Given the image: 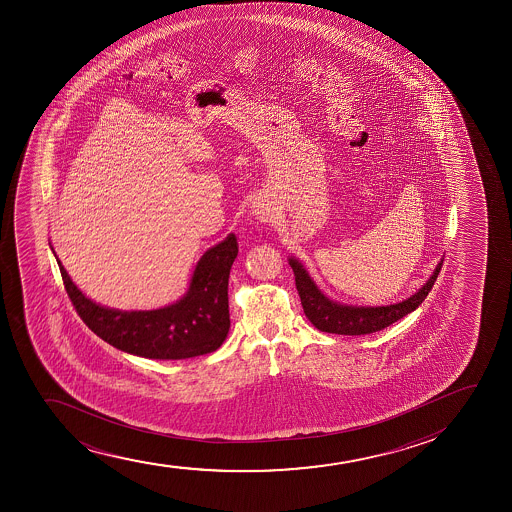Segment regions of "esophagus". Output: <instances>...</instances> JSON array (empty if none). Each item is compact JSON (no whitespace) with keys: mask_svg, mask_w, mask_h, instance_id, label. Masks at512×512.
I'll list each match as a JSON object with an SVG mask.
<instances>
[{"mask_svg":"<svg viewBox=\"0 0 512 512\" xmlns=\"http://www.w3.org/2000/svg\"><path fill=\"white\" fill-rule=\"evenodd\" d=\"M254 215H256L259 220H263V222L270 220V212H268V208H265V206H254Z\"/></svg>","mask_w":512,"mask_h":512,"instance_id":"esophagus-1","label":"esophagus"}]
</instances>
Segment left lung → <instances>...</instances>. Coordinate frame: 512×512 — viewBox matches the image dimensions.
I'll return each mask as SVG.
<instances>
[{
    "label": "left lung",
    "instance_id": "obj_1",
    "mask_svg": "<svg viewBox=\"0 0 512 512\" xmlns=\"http://www.w3.org/2000/svg\"><path fill=\"white\" fill-rule=\"evenodd\" d=\"M442 261L435 268L434 275L429 278L417 294L410 299L403 300L400 304L386 307H352L341 306L324 297L314 285L306 270L299 261L290 259V266L294 270L295 287L299 292L300 304L304 307L307 319L311 321L319 331L335 333V335H369L381 329L388 328L389 324L396 323L398 319L415 311L422 304L434 287L437 275L442 268Z\"/></svg>",
    "mask_w": 512,
    "mask_h": 512
}]
</instances>
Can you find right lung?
Here are the masks:
<instances>
[{"label": "right lung", "mask_w": 512, "mask_h": 512, "mask_svg": "<svg viewBox=\"0 0 512 512\" xmlns=\"http://www.w3.org/2000/svg\"><path fill=\"white\" fill-rule=\"evenodd\" d=\"M239 253L235 234L208 249L194 270L188 294L157 311L100 307L71 282L58 261L71 304L95 335L123 352L147 359L181 360L215 352L229 333V275Z\"/></svg>", "instance_id": "obj_1"}]
</instances>
